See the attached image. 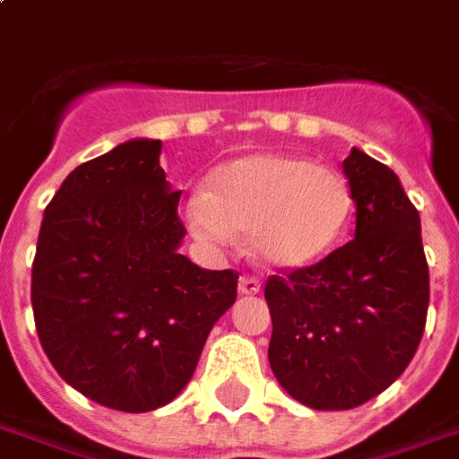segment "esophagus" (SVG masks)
<instances>
[{
    "mask_svg": "<svg viewBox=\"0 0 459 459\" xmlns=\"http://www.w3.org/2000/svg\"><path fill=\"white\" fill-rule=\"evenodd\" d=\"M260 291V281L253 280V277H240L238 280V294L240 297H253Z\"/></svg>",
    "mask_w": 459,
    "mask_h": 459,
    "instance_id": "1",
    "label": "esophagus"
}]
</instances>
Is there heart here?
<instances>
[{
	"mask_svg": "<svg viewBox=\"0 0 459 459\" xmlns=\"http://www.w3.org/2000/svg\"><path fill=\"white\" fill-rule=\"evenodd\" d=\"M355 213L348 179L311 158L253 152L223 162L185 206L186 229L206 246L247 233L250 257L264 270L294 273L341 246Z\"/></svg>",
	"mask_w": 459,
	"mask_h": 459,
	"instance_id": "1",
	"label": "heart"
}]
</instances>
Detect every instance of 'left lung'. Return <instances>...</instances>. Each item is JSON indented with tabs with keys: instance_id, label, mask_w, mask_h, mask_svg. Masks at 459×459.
<instances>
[{
	"instance_id": "1",
	"label": "left lung",
	"mask_w": 459,
	"mask_h": 459,
	"mask_svg": "<svg viewBox=\"0 0 459 459\" xmlns=\"http://www.w3.org/2000/svg\"><path fill=\"white\" fill-rule=\"evenodd\" d=\"M342 172L355 240L264 284L270 368L291 399L318 411L355 409L409 368L430 297L419 212L394 169L352 148Z\"/></svg>"
}]
</instances>
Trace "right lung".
Returning <instances> with one entry per match:
<instances>
[{"mask_svg":"<svg viewBox=\"0 0 459 459\" xmlns=\"http://www.w3.org/2000/svg\"><path fill=\"white\" fill-rule=\"evenodd\" d=\"M160 151L134 138L74 168L43 213L30 273L50 365L87 399L128 413L185 389L238 290L236 273L179 255L182 192Z\"/></svg>","mask_w":459,"mask_h":459,"instance_id":"obj_1","label":"right lung"}]
</instances>
